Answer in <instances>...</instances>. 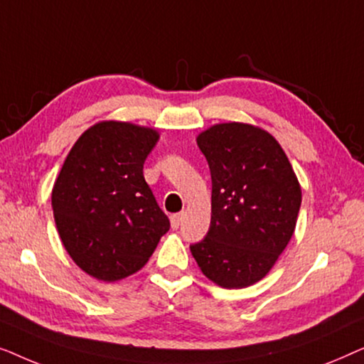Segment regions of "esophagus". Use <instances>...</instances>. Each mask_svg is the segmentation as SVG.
<instances>
[{
	"label": "esophagus",
	"instance_id": "34e87169",
	"mask_svg": "<svg viewBox=\"0 0 364 364\" xmlns=\"http://www.w3.org/2000/svg\"><path fill=\"white\" fill-rule=\"evenodd\" d=\"M182 218H183V213H173V215L171 217V225L172 228H178V225L182 223Z\"/></svg>",
	"mask_w": 364,
	"mask_h": 364
}]
</instances>
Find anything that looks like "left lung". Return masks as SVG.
I'll use <instances>...</instances> for the list:
<instances>
[{
  "instance_id": "1",
  "label": "left lung",
  "mask_w": 364,
  "mask_h": 364,
  "mask_svg": "<svg viewBox=\"0 0 364 364\" xmlns=\"http://www.w3.org/2000/svg\"><path fill=\"white\" fill-rule=\"evenodd\" d=\"M197 146L212 177V218L191 252L203 275L223 288L262 280L295 232L301 187L277 139L242 122L215 124Z\"/></svg>"
}]
</instances>
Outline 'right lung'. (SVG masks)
<instances>
[{
  "label": "right lung",
  "instance_id": "add662e5",
  "mask_svg": "<svg viewBox=\"0 0 364 364\" xmlns=\"http://www.w3.org/2000/svg\"><path fill=\"white\" fill-rule=\"evenodd\" d=\"M157 141L156 129L97 122L77 139L54 182L63 245L97 280H122L141 270L171 228L142 172Z\"/></svg>",
  "mask_w": 364,
  "mask_h": 364
}]
</instances>
